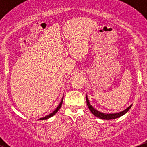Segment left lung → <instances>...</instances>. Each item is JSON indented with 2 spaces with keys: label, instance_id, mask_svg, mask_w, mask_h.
<instances>
[{
  "label": "left lung",
  "instance_id": "left-lung-1",
  "mask_svg": "<svg viewBox=\"0 0 147 147\" xmlns=\"http://www.w3.org/2000/svg\"><path fill=\"white\" fill-rule=\"evenodd\" d=\"M86 103H87L88 107L89 110L90 111V112L92 113L94 115L96 116V117L100 118V119H116V118L121 117V116L124 115V114L126 113L129 111V109H131V106H132V105H131L130 106H129L127 109H126L124 111H121V112L117 113H109V114L104 113H102L100 112V111L96 110L95 108H93V106H92V105L90 104V102H89L88 98L87 95H86Z\"/></svg>",
  "mask_w": 147,
  "mask_h": 147
}]
</instances>
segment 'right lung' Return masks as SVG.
I'll list each match as a JSON object with an SVG mask.
<instances>
[{
	"mask_svg": "<svg viewBox=\"0 0 147 147\" xmlns=\"http://www.w3.org/2000/svg\"><path fill=\"white\" fill-rule=\"evenodd\" d=\"M63 97H62V99H61V101L60 104H59V106H57V109H55V110L53 112L51 113H50V114H49V115H46V116H45V117H42V118H41V119H42V120H43V119H48V118H50V117H52V116H53L54 115H55V114H56L58 112V111L59 110V109H60V108L61 107L62 103H63Z\"/></svg>",
	"mask_w": 147,
	"mask_h": 147,
	"instance_id": "right-lung-1",
	"label": "right lung"
}]
</instances>
